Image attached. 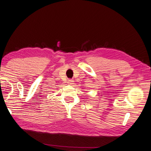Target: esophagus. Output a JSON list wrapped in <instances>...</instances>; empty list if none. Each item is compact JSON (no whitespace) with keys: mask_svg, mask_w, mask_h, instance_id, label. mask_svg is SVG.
<instances>
[{"mask_svg":"<svg viewBox=\"0 0 151 151\" xmlns=\"http://www.w3.org/2000/svg\"><path fill=\"white\" fill-rule=\"evenodd\" d=\"M73 82H74V81L73 79H69L68 80L67 83H68V84H73Z\"/></svg>","mask_w":151,"mask_h":151,"instance_id":"obj_1","label":"esophagus"}]
</instances>
